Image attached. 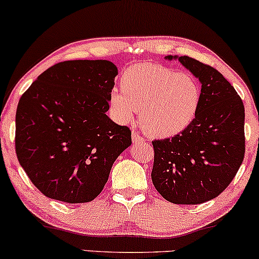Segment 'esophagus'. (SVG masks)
Here are the masks:
<instances>
[{
	"label": "esophagus",
	"mask_w": 259,
	"mask_h": 259,
	"mask_svg": "<svg viewBox=\"0 0 259 259\" xmlns=\"http://www.w3.org/2000/svg\"><path fill=\"white\" fill-rule=\"evenodd\" d=\"M132 139L135 143H142V142H144V138L142 137V136L139 135L138 131H136V130L132 131Z\"/></svg>",
	"instance_id": "esophagus-1"
}]
</instances>
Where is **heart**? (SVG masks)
<instances>
[{"instance_id": "obj_1", "label": "heart", "mask_w": 259, "mask_h": 259, "mask_svg": "<svg viewBox=\"0 0 259 259\" xmlns=\"http://www.w3.org/2000/svg\"><path fill=\"white\" fill-rule=\"evenodd\" d=\"M121 89L110 93V106L127 123L141 111L139 122L148 135L168 138L192 123L200 103V85L193 75L155 63L131 66L121 78Z\"/></svg>"}]
</instances>
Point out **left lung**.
I'll list each match as a JSON object with an SVG mask.
<instances>
[{"label":"left lung","mask_w":259,"mask_h":259,"mask_svg":"<svg viewBox=\"0 0 259 259\" xmlns=\"http://www.w3.org/2000/svg\"><path fill=\"white\" fill-rule=\"evenodd\" d=\"M177 59L198 78L200 103L192 123L175 137L153 141L152 181L175 204H200L230 185L245 156V107L223 74L188 56Z\"/></svg>","instance_id":"8db88e82"}]
</instances>
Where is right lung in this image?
<instances>
[{
  "mask_svg": "<svg viewBox=\"0 0 259 259\" xmlns=\"http://www.w3.org/2000/svg\"><path fill=\"white\" fill-rule=\"evenodd\" d=\"M117 67L106 60L60 62L42 72L20 98L16 153L42 194L66 203L100 194L131 130L106 111Z\"/></svg>",
  "mask_w": 259,
  "mask_h": 259,
  "instance_id": "right-lung-1",
  "label": "right lung"
}]
</instances>
